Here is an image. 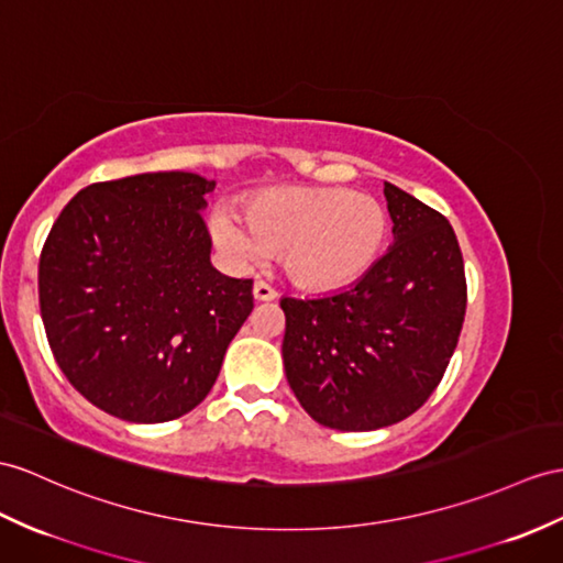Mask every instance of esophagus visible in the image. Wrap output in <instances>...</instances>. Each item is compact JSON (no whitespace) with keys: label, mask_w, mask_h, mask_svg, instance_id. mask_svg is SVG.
I'll return each mask as SVG.
<instances>
[{"label":"esophagus","mask_w":563,"mask_h":563,"mask_svg":"<svg viewBox=\"0 0 563 563\" xmlns=\"http://www.w3.org/2000/svg\"><path fill=\"white\" fill-rule=\"evenodd\" d=\"M253 296H255V300H274L277 298V291H274L267 282L257 279L253 286Z\"/></svg>","instance_id":"obj_1"}]
</instances>
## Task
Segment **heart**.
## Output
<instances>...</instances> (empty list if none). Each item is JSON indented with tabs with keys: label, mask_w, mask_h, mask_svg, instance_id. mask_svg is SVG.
<instances>
[{
	"label": "heart",
	"mask_w": 563,
	"mask_h": 563,
	"mask_svg": "<svg viewBox=\"0 0 563 563\" xmlns=\"http://www.w3.org/2000/svg\"><path fill=\"white\" fill-rule=\"evenodd\" d=\"M387 212L367 194L346 188H267L243 214L222 210L212 236L241 260L282 253L289 279L308 291H336L375 265L387 241Z\"/></svg>",
	"instance_id": "obj_1"
}]
</instances>
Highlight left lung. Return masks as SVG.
<instances>
[{
	"instance_id": "obj_1",
	"label": "left lung",
	"mask_w": 563,
	"mask_h": 563,
	"mask_svg": "<svg viewBox=\"0 0 563 563\" xmlns=\"http://www.w3.org/2000/svg\"><path fill=\"white\" fill-rule=\"evenodd\" d=\"M394 245L349 289L282 298L286 379L324 428L365 432L430 399L459 344L465 269L449 219L385 184Z\"/></svg>"
}]
</instances>
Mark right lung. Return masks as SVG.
<instances>
[{
	"label": "right lung",
	"mask_w": 563,
	"mask_h": 563,
	"mask_svg": "<svg viewBox=\"0 0 563 563\" xmlns=\"http://www.w3.org/2000/svg\"><path fill=\"white\" fill-rule=\"evenodd\" d=\"M214 181L188 172L92 184L40 253L54 361L78 394L129 422H167L210 394L253 310V279L210 263L200 210Z\"/></svg>",
	"instance_id": "right-lung-1"
}]
</instances>
